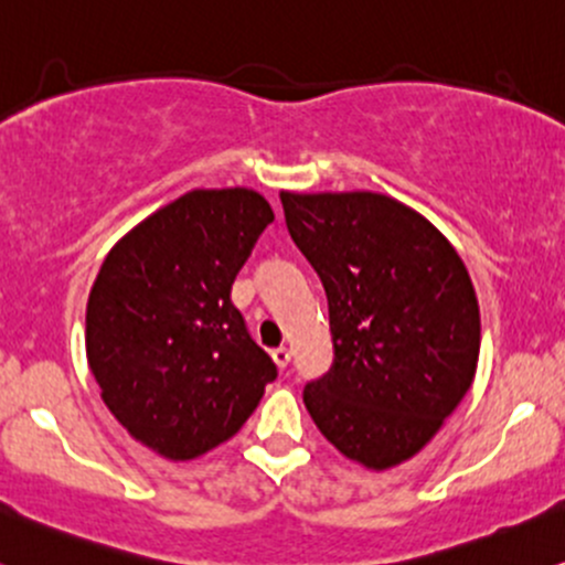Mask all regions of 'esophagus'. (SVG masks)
<instances>
[{
  "instance_id": "1",
  "label": "esophagus",
  "mask_w": 565,
  "mask_h": 565,
  "mask_svg": "<svg viewBox=\"0 0 565 565\" xmlns=\"http://www.w3.org/2000/svg\"><path fill=\"white\" fill-rule=\"evenodd\" d=\"M271 360H275L277 367H285L290 363V350L288 347H277V350H271Z\"/></svg>"
}]
</instances>
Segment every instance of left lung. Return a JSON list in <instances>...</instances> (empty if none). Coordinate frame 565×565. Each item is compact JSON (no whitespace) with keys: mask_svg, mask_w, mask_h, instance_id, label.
I'll list each match as a JSON object with an SVG mask.
<instances>
[{"mask_svg":"<svg viewBox=\"0 0 565 565\" xmlns=\"http://www.w3.org/2000/svg\"><path fill=\"white\" fill-rule=\"evenodd\" d=\"M290 237L328 296L333 365L303 386L347 459L390 470L416 456L472 386L480 309L454 245L376 192H282Z\"/></svg>","mask_w":565,"mask_h":565,"instance_id":"1","label":"left lung"}]
</instances>
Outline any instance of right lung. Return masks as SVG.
<instances>
[{"label": "right lung", "instance_id": "1", "mask_svg": "<svg viewBox=\"0 0 565 565\" xmlns=\"http://www.w3.org/2000/svg\"><path fill=\"white\" fill-rule=\"evenodd\" d=\"M275 221L253 189H194L109 250L87 299V363L106 408L164 459H198L256 411L277 365L232 282Z\"/></svg>", "mask_w": 565, "mask_h": 565}]
</instances>
